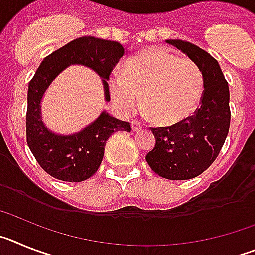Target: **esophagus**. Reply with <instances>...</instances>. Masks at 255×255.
Masks as SVG:
<instances>
[{"label": "esophagus", "mask_w": 255, "mask_h": 255, "mask_svg": "<svg viewBox=\"0 0 255 255\" xmlns=\"http://www.w3.org/2000/svg\"><path fill=\"white\" fill-rule=\"evenodd\" d=\"M143 129V126H141L140 123H138V121H132L131 123V130L134 132H138L140 131V130Z\"/></svg>", "instance_id": "obj_1"}]
</instances>
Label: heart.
<instances>
[{"mask_svg":"<svg viewBox=\"0 0 255 255\" xmlns=\"http://www.w3.org/2000/svg\"><path fill=\"white\" fill-rule=\"evenodd\" d=\"M203 75L189 60L161 47L130 58L125 73L115 71L108 80L112 102L123 114L143 108L153 124L173 126L194 114L203 94Z\"/></svg>","mask_w":255,"mask_h":255,"instance_id":"1","label":"heart"}]
</instances>
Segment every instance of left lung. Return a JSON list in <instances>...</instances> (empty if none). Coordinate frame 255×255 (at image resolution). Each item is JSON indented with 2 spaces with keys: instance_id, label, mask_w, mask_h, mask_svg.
Wrapping results in <instances>:
<instances>
[{
  "instance_id": "obj_1",
  "label": "left lung",
  "mask_w": 255,
  "mask_h": 255,
  "mask_svg": "<svg viewBox=\"0 0 255 255\" xmlns=\"http://www.w3.org/2000/svg\"><path fill=\"white\" fill-rule=\"evenodd\" d=\"M166 43L185 53L203 75L200 107L185 121L167 128H152L155 145L145 161L161 177H197L217 158L230 128V91L220 64L208 52L190 42L167 39Z\"/></svg>"
}]
</instances>
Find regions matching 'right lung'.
<instances>
[{"label":"right lung","instance_id":"right-lung-1","mask_svg":"<svg viewBox=\"0 0 255 255\" xmlns=\"http://www.w3.org/2000/svg\"><path fill=\"white\" fill-rule=\"evenodd\" d=\"M128 49L115 40L85 35L71 40L47 56L28 88L26 141L40 167L62 181L80 182L97 172L108 138L116 131H131L130 124L103 110L97 119L73 134L52 131L42 117L44 93L64 70L80 65L102 79L105 101L110 102L108 76Z\"/></svg>","mask_w":255,"mask_h":255}]
</instances>
